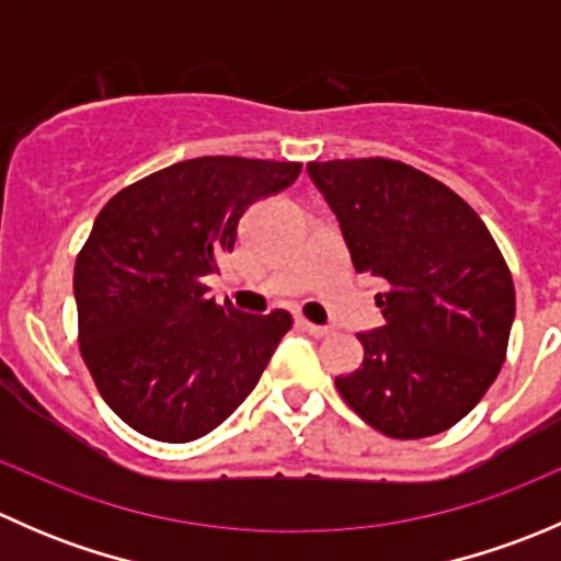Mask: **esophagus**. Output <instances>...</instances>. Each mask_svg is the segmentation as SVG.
I'll use <instances>...</instances> for the list:
<instances>
[{
	"mask_svg": "<svg viewBox=\"0 0 561 561\" xmlns=\"http://www.w3.org/2000/svg\"><path fill=\"white\" fill-rule=\"evenodd\" d=\"M296 325L301 328V331L312 333V336H328V333H331V328L328 325H314V322L304 320V317H296Z\"/></svg>",
	"mask_w": 561,
	"mask_h": 561,
	"instance_id": "esophagus-1",
	"label": "esophagus"
}]
</instances>
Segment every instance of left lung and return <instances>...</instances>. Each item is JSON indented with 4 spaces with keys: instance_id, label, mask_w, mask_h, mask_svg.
<instances>
[{
    "instance_id": "left-lung-1",
    "label": "left lung",
    "mask_w": 561,
    "mask_h": 561,
    "mask_svg": "<svg viewBox=\"0 0 561 561\" xmlns=\"http://www.w3.org/2000/svg\"><path fill=\"white\" fill-rule=\"evenodd\" d=\"M358 274L386 282L382 322L358 333L364 364L342 399L393 439L461 421L505 364L513 276L483 219L450 186L382 157L309 162Z\"/></svg>"
}]
</instances>
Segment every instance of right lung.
<instances>
[{
    "label": "right lung",
    "mask_w": 561,
    "mask_h": 561,
    "mask_svg": "<svg viewBox=\"0 0 561 561\" xmlns=\"http://www.w3.org/2000/svg\"><path fill=\"white\" fill-rule=\"evenodd\" d=\"M298 173L301 162L197 157L124 186L98 214L72 276L78 342L135 432L192 443L257 386L293 317L219 307L206 276L233 252L247 208Z\"/></svg>",
    "instance_id": "1"
}]
</instances>
